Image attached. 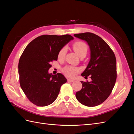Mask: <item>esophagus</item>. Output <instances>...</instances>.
Segmentation results:
<instances>
[{
  "label": "esophagus",
  "instance_id": "obj_1",
  "mask_svg": "<svg viewBox=\"0 0 134 134\" xmlns=\"http://www.w3.org/2000/svg\"><path fill=\"white\" fill-rule=\"evenodd\" d=\"M68 82H71V83L74 82V80L71 79H68Z\"/></svg>",
  "mask_w": 134,
  "mask_h": 134
}]
</instances>
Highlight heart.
<instances>
[{
  "label": "heart",
  "instance_id": "b5f03b06",
  "mask_svg": "<svg viewBox=\"0 0 134 134\" xmlns=\"http://www.w3.org/2000/svg\"><path fill=\"white\" fill-rule=\"evenodd\" d=\"M72 48L79 57L82 55H86L88 51V46L86 43L82 41H76L72 44ZM66 52V48L65 47H63L58 54V58L59 60H63L65 58ZM79 71V69L72 66H66L63 69V72L64 74L70 78H73L75 76L76 72Z\"/></svg>",
  "mask_w": 134,
  "mask_h": 134
}]
</instances>
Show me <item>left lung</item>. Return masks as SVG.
Masks as SVG:
<instances>
[{
  "label": "left lung",
  "instance_id": "1",
  "mask_svg": "<svg viewBox=\"0 0 134 134\" xmlns=\"http://www.w3.org/2000/svg\"><path fill=\"white\" fill-rule=\"evenodd\" d=\"M86 41L90 48L91 59L82 73L85 78L90 75L92 81H82V88L75 94L82 104L94 107L102 103L110 95L117 78L116 59L114 52L104 40L91 32L74 34Z\"/></svg>",
  "mask_w": 134,
  "mask_h": 134
}]
</instances>
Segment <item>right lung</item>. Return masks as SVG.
Listing matches in <instances>:
<instances>
[{
	"instance_id": "add662e5",
	"label": "right lung",
	"mask_w": 134,
	"mask_h": 134,
	"mask_svg": "<svg viewBox=\"0 0 134 134\" xmlns=\"http://www.w3.org/2000/svg\"><path fill=\"white\" fill-rule=\"evenodd\" d=\"M69 35H42L28 44L18 63L19 83L31 102L44 107L57 98L60 87L67 82L62 74L48 72L51 63L58 60L59 51L73 40Z\"/></svg>"
}]
</instances>
